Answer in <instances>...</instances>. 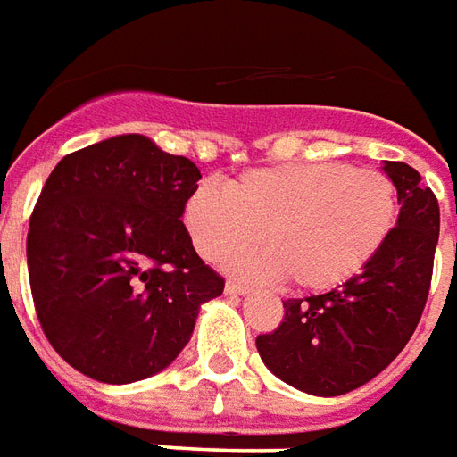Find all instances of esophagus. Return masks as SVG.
I'll return each instance as SVG.
<instances>
[{
    "instance_id": "obj_1",
    "label": "esophagus",
    "mask_w": 457,
    "mask_h": 457,
    "mask_svg": "<svg viewBox=\"0 0 457 457\" xmlns=\"http://www.w3.org/2000/svg\"><path fill=\"white\" fill-rule=\"evenodd\" d=\"M224 289L226 295H245V292H248V285H245V282H238V279H228Z\"/></svg>"
}]
</instances>
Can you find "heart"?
Here are the masks:
<instances>
[{
    "label": "heart",
    "instance_id": "b5f03b06",
    "mask_svg": "<svg viewBox=\"0 0 457 457\" xmlns=\"http://www.w3.org/2000/svg\"><path fill=\"white\" fill-rule=\"evenodd\" d=\"M397 216L395 182L379 170L345 162L251 170L226 189L199 185L185 206V226L206 261L253 248L262 233L265 251L236 262L306 292L334 289L362 272Z\"/></svg>",
    "mask_w": 457,
    "mask_h": 457
}]
</instances>
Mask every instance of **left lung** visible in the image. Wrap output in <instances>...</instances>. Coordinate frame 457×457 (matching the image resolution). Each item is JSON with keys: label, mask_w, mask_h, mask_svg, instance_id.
Segmentation results:
<instances>
[{"label": "left lung", "mask_w": 457, "mask_h": 457, "mask_svg": "<svg viewBox=\"0 0 457 457\" xmlns=\"http://www.w3.org/2000/svg\"><path fill=\"white\" fill-rule=\"evenodd\" d=\"M399 219L382 251L343 287L285 299L275 331L255 338L262 362L292 387L336 397L379 375L421 319L441 228L438 199L411 165L387 160Z\"/></svg>", "instance_id": "1"}]
</instances>
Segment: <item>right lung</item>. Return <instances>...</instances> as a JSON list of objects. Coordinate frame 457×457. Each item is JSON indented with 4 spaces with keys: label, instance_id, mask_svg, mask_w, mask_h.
Segmentation results:
<instances>
[{
    "label": "right lung",
    "instance_id": "1",
    "mask_svg": "<svg viewBox=\"0 0 457 457\" xmlns=\"http://www.w3.org/2000/svg\"><path fill=\"white\" fill-rule=\"evenodd\" d=\"M199 179L138 133L70 153L46 179L26 236L33 306L82 375L126 385L168 368L224 292L182 224Z\"/></svg>",
    "mask_w": 457,
    "mask_h": 457
}]
</instances>
